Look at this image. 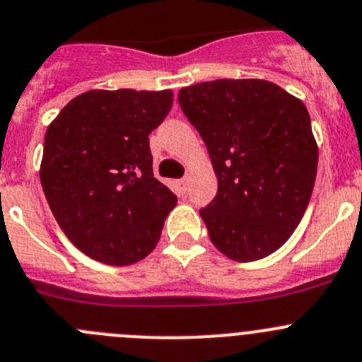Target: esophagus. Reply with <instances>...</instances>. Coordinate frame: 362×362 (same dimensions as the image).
Here are the masks:
<instances>
[{"mask_svg":"<svg viewBox=\"0 0 362 362\" xmlns=\"http://www.w3.org/2000/svg\"><path fill=\"white\" fill-rule=\"evenodd\" d=\"M178 191H180V194L184 197L185 191H187V178H182V180H178Z\"/></svg>","mask_w":362,"mask_h":362,"instance_id":"34e87169","label":"esophagus"}]
</instances>
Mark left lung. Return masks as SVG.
<instances>
[{
	"label": "left lung",
	"instance_id": "left-lung-1",
	"mask_svg": "<svg viewBox=\"0 0 362 362\" xmlns=\"http://www.w3.org/2000/svg\"><path fill=\"white\" fill-rule=\"evenodd\" d=\"M178 103L200 132L218 177L200 211L212 245L239 262L288 241L313 194L318 146L298 98L266 80L184 87Z\"/></svg>",
	"mask_w": 362,
	"mask_h": 362
}]
</instances>
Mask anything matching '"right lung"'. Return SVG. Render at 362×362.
<instances>
[{
	"label": "right lung",
	"instance_id": "add662e5",
	"mask_svg": "<svg viewBox=\"0 0 362 362\" xmlns=\"http://www.w3.org/2000/svg\"><path fill=\"white\" fill-rule=\"evenodd\" d=\"M171 90H87L44 137L40 184L57 223L94 261L127 266L155 248L177 197L153 177L148 135Z\"/></svg>",
	"mask_w": 362,
	"mask_h": 362
}]
</instances>
